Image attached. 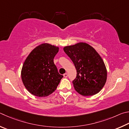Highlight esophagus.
<instances>
[{
	"label": "esophagus",
	"instance_id": "34e87169",
	"mask_svg": "<svg viewBox=\"0 0 129 129\" xmlns=\"http://www.w3.org/2000/svg\"><path fill=\"white\" fill-rule=\"evenodd\" d=\"M63 76H64V78H67V76H68V75H67V73H65L64 75H63Z\"/></svg>",
	"mask_w": 129,
	"mask_h": 129
}]
</instances>
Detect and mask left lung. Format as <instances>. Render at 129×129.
<instances>
[{
  "mask_svg": "<svg viewBox=\"0 0 129 129\" xmlns=\"http://www.w3.org/2000/svg\"><path fill=\"white\" fill-rule=\"evenodd\" d=\"M63 50L73 61L77 71L73 81L76 91L84 96L101 91L107 81L105 63L95 49L84 42L65 46Z\"/></svg>",
  "mask_w": 129,
  "mask_h": 129,
  "instance_id": "8db88e82",
  "label": "left lung"
}]
</instances>
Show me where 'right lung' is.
Masks as SVG:
<instances>
[{
	"label": "right lung",
	"instance_id": "1",
	"mask_svg": "<svg viewBox=\"0 0 129 129\" xmlns=\"http://www.w3.org/2000/svg\"><path fill=\"white\" fill-rule=\"evenodd\" d=\"M59 47L41 44L27 56L21 69V79L26 89L37 97H45L55 91L63 75L54 63Z\"/></svg>",
	"mask_w": 129,
	"mask_h": 129
}]
</instances>
